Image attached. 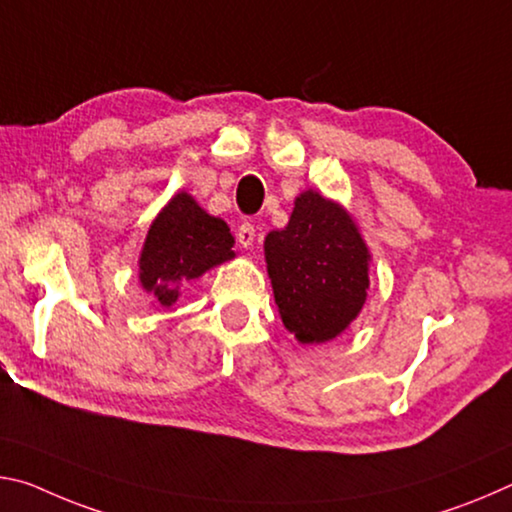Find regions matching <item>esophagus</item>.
Listing matches in <instances>:
<instances>
[{
    "label": "esophagus",
    "instance_id": "34e87169",
    "mask_svg": "<svg viewBox=\"0 0 512 512\" xmlns=\"http://www.w3.org/2000/svg\"><path fill=\"white\" fill-rule=\"evenodd\" d=\"M254 240H256V226L251 224V222H245V224H240V229H238V242L242 247H251L254 245Z\"/></svg>",
    "mask_w": 512,
    "mask_h": 512
}]
</instances>
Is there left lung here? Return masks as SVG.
<instances>
[{"instance_id":"1","label":"left lung","mask_w":512,"mask_h":512,"mask_svg":"<svg viewBox=\"0 0 512 512\" xmlns=\"http://www.w3.org/2000/svg\"><path fill=\"white\" fill-rule=\"evenodd\" d=\"M265 261L281 320L299 342L333 340L365 304V242L351 217L313 190L295 199L286 229L267 233Z\"/></svg>"}]
</instances>
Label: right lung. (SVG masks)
<instances>
[{"label":"right lung","mask_w":512,"mask_h":512,"mask_svg":"<svg viewBox=\"0 0 512 512\" xmlns=\"http://www.w3.org/2000/svg\"><path fill=\"white\" fill-rule=\"evenodd\" d=\"M233 236L226 222L208 215L186 192L174 195L147 233L140 254V283L161 306H172L186 281L229 261Z\"/></svg>","instance_id":"obj_1"}]
</instances>
